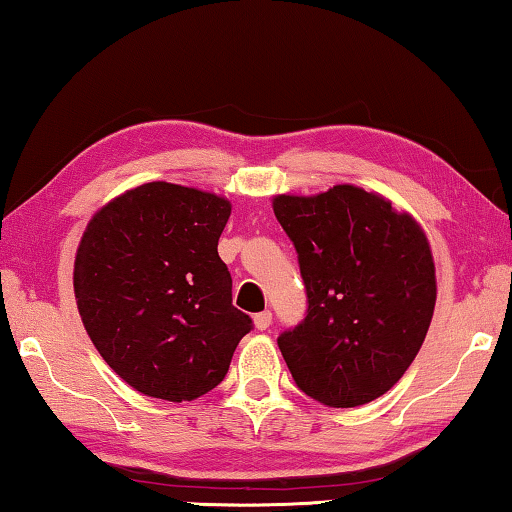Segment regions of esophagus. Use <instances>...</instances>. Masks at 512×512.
<instances>
[{
	"mask_svg": "<svg viewBox=\"0 0 512 512\" xmlns=\"http://www.w3.org/2000/svg\"><path fill=\"white\" fill-rule=\"evenodd\" d=\"M255 327L259 329V332H264V329H268V327H271V323H273V314H271V311H259V314H255Z\"/></svg>",
	"mask_w": 512,
	"mask_h": 512,
	"instance_id": "esophagus-1",
	"label": "esophagus"
}]
</instances>
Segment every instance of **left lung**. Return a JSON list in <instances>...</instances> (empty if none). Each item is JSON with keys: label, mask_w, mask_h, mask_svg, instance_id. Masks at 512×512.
I'll return each instance as SVG.
<instances>
[{"label": "left lung", "mask_w": 512, "mask_h": 512, "mask_svg": "<svg viewBox=\"0 0 512 512\" xmlns=\"http://www.w3.org/2000/svg\"><path fill=\"white\" fill-rule=\"evenodd\" d=\"M307 289V316L277 345L305 395L334 409L368 404L420 352L436 307V266L409 212L354 185L273 198Z\"/></svg>", "instance_id": "obj_1"}]
</instances>
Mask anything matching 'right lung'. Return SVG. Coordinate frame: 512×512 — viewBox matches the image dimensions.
<instances>
[{"mask_svg":"<svg viewBox=\"0 0 512 512\" xmlns=\"http://www.w3.org/2000/svg\"><path fill=\"white\" fill-rule=\"evenodd\" d=\"M230 212L228 198L158 180L112 198L83 232L74 296L85 332L142 395L210 393L253 327L216 250Z\"/></svg>","mask_w":512,"mask_h":512,"instance_id":"right-lung-1","label":"right lung"}]
</instances>
